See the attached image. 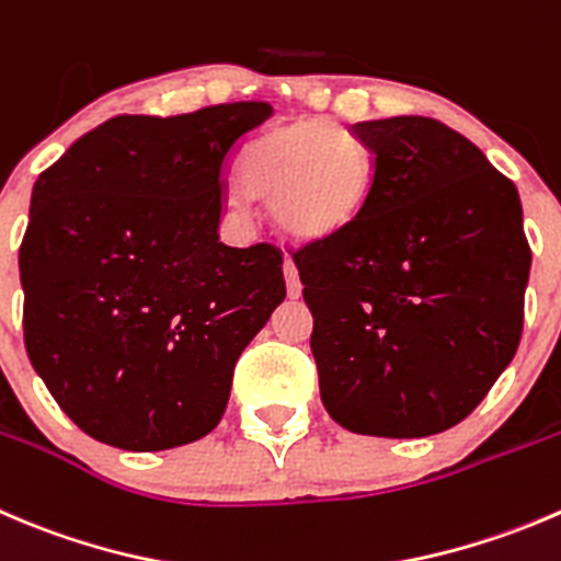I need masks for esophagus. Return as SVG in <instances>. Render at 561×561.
I'll list each match as a JSON object with an SVG mask.
<instances>
[{"label":"esophagus","mask_w":561,"mask_h":561,"mask_svg":"<svg viewBox=\"0 0 561 561\" xmlns=\"http://www.w3.org/2000/svg\"><path fill=\"white\" fill-rule=\"evenodd\" d=\"M285 282H287V296L298 298L301 296V279H298V271L293 265V260H285Z\"/></svg>","instance_id":"esophagus-1"}]
</instances>
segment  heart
Masks as SVG:
<instances>
[{
	"label": "heart",
	"mask_w": 561,
	"mask_h": 561,
	"mask_svg": "<svg viewBox=\"0 0 561 561\" xmlns=\"http://www.w3.org/2000/svg\"><path fill=\"white\" fill-rule=\"evenodd\" d=\"M243 188L230 197L241 221L252 197L271 203L274 225L293 241L314 243L345 232L373 194L367 150L334 119H296L252 145L241 170Z\"/></svg>",
	"instance_id": "heart-1"
}]
</instances>
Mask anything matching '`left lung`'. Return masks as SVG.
Instances as JSON below:
<instances>
[{
  "mask_svg": "<svg viewBox=\"0 0 561 561\" xmlns=\"http://www.w3.org/2000/svg\"><path fill=\"white\" fill-rule=\"evenodd\" d=\"M373 194L345 232L293 254L325 411L351 433L425 438L510 367L531 249L518 188L431 117L353 125Z\"/></svg>",
  "mask_w": 561,
  "mask_h": 561,
  "instance_id": "obj_1",
  "label": "left lung"
}]
</instances>
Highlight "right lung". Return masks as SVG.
Instances as JSON below:
<instances>
[{
    "label": "right lung",
    "mask_w": 561,
    "mask_h": 561,
    "mask_svg": "<svg viewBox=\"0 0 561 561\" xmlns=\"http://www.w3.org/2000/svg\"><path fill=\"white\" fill-rule=\"evenodd\" d=\"M274 108L119 114L32 186L24 342L76 425L128 453L208 436L243 347L285 301L279 249L219 241L230 161Z\"/></svg>",
    "instance_id": "add662e5"
}]
</instances>
